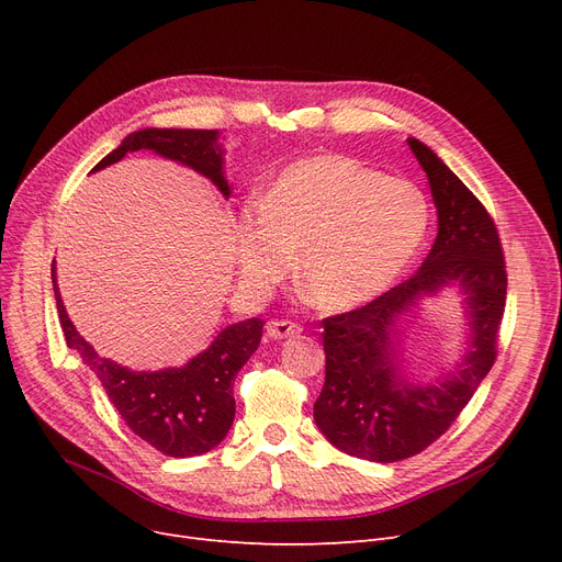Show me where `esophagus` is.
Returning a JSON list of instances; mask_svg holds the SVG:
<instances>
[{"label":"esophagus","instance_id":"obj_1","mask_svg":"<svg viewBox=\"0 0 562 562\" xmlns=\"http://www.w3.org/2000/svg\"><path fill=\"white\" fill-rule=\"evenodd\" d=\"M266 335L271 339H286V337H296L301 335V326L293 321H284V318H273L266 323Z\"/></svg>","mask_w":562,"mask_h":562}]
</instances>
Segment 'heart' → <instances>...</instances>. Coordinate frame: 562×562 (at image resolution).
<instances>
[{"instance_id": "heart-1", "label": "heart", "mask_w": 562, "mask_h": 562, "mask_svg": "<svg viewBox=\"0 0 562 562\" xmlns=\"http://www.w3.org/2000/svg\"><path fill=\"white\" fill-rule=\"evenodd\" d=\"M234 232L250 289L278 284L299 248L305 296L341 312L380 296L407 271L426 239L428 202L407 180L321 155L284 168L263 200H246Z\"/></svg>"}]
</instances>
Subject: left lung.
Listing matches in <instances>:
<instances>
[{"instance_id": "obj_1", "label": "left lung", "mask_w": 562, "mask_h": 562, "mask_svg": "<svg viewBox=\"0 0 562 562\" xmlns=\"http://www.w3.org/2000/svg\"><path fill=\"white\" fill-rule=\"evenodd\" d=\"M407 145L437 206L435 244L409 280L360 310L323 318L326 382L314 422L333 447L371 462L417 456L449 430L494 364L506 307V261L487 210L428 145L417 138ZM447 285L463 293L468 348L439 381H409L400 321Z\"/></svg>"}]
</instances>
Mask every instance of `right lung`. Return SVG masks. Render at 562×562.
Wrapping results in <instances>:
<instances>
[{"label":"right lung","instance_id":"right-lung-1","mask_svg":"<svg viewBox=\"0 0 562 562\" xmlns=\"http://www.w3.org/2000/svg\"><path fill=\"white\" fill-rule=\"evenodd\" d=\"M153 150L155 155L182 164L206 177L227 200L232 187L223 170V145L218 130H157L132 132L95 168L102 170L121 161L127 153ZM52 284L58 321L70 348L102 382L117 415L147 445L170 458H193L216 449L234 422V378L250 360L261 341L263 321L246 318L232 323L210 348L198 352L184 367L159 371H132L109 358H100L70 321L56 284V261Z\"/></svg>","mask_w":562,"mask_h":562}]
</instances>
